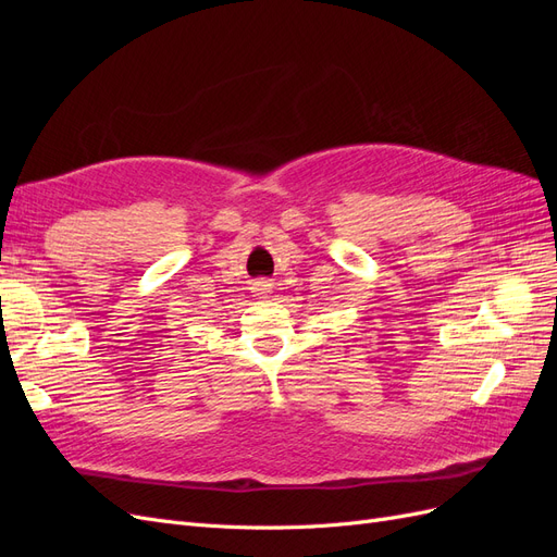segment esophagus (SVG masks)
<instances>
[{
	"label": "esophagus",
	"mask_w": 557,
	"mask_h": 557,
	"mask_svg": "<svg viewBox=\"0 0 557 557\" xmlns=\"http://www.w3.org/2000/svg\"><path fill=\"white\" fill-rule=\"evenodd\" d=\"M272 288H274V283L272 281H269V278H256V281H252V293H256L258 297H264L267 293H272Z\"/></svg>",
	"instance_id": "esophagus-1"
}]
</instances>
